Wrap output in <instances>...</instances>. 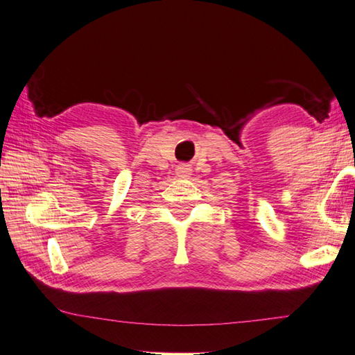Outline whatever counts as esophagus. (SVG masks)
I'll return each mask as SVG.
<instances>
[{
  "label": "esophagus",
  "mask_w": 355,
  "mask_h": 355,
  "mask_svg": "<svg viewBox=\"0 0 355 355\" xmlns=\"http://www.w3.org/2000/svg\"><path fill=\"white\" fill-rule=\"evenodd\" d=\"M190 173H191V168H190L189 165L180 164V165L176 166V175H178L179 178H189Z\"/></svg>",
  "instance_id": "1"
}]
</instances>
